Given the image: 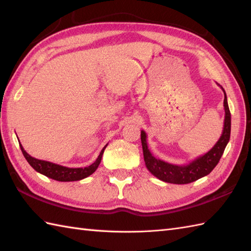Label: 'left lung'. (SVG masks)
I'll return each mask as SVG.
<instances>
[{"label":"left lung","instance_id":"8db88e82","mask_svg":"<svg viewBox=\"0 0 251 251\" xmlns=\"http://www.w3.org/2000/svg\"><path fill=\"white\" fill-rule=\"evenodd\" d=\"M220 87L222 88V86ZM222 90L223 93H225L223 106H225L226 112L225 125H223L222 134L219 138V140L217 141L216 145L212 147L209 151L205 153L204 155L196 157L194 161H192L189 164L175 165L156 158L151 153V151L149 150L146 131L141 130V143L146 166L149 172L153 176H155L157 179L168 183L186 184L209 175L212 172V169L217 166V164L219 163L223 152H225V149L228 143V140H230L231 135V113L230 109H228L226 94L225 92V89L222 88Z\"/></svg>","mask_w":251,"mask_h":251}]
</instances>
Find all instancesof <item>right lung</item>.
<instances>
[{"instance_id":"add662e5","label":"right lung","mask_w":251,"mask_h":251,"mask_svg":"<svg viewBox=\"0 0 251 251\" xmlns=\"http://www.w3.org/2000/svg\"><path fill=\"white\" fill-rule=\"evenodd\" d=\"M19 146L21 149V152H23L25 158L26 159V162H28L30 164V166L34 170H36L37 173L44 175L50 179L61 181V182H70V181H78L84 178H87L88 176L94 174L96 172V169L99 166L101 158H102V154L104 152V149L108 145H105L102 150H101L99 156L96 159L95 163L84 168H70L61 166V165H58L51 162L43 161V159H37L35 157H32L30 154L25 151V149L21 146L20 141Z\"/></svg>"}]
</instances>
